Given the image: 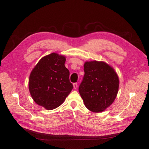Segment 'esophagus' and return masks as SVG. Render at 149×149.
Here are the masks:
<instances>
[{"label":"esophagus","instance_id":"obj_1","mask_svg":"<svg viewBox=\"0 0 149 149\" xmlns=\"http://www.w3.org/2000/svg\"><path fill=\"white\" fill-rule=\"evenodd\" d=\"M73 88H74V89H76V88H78V83H74L73 84Z\"/></svg>","mask_w":149,"mask_h":149}]
</instances>
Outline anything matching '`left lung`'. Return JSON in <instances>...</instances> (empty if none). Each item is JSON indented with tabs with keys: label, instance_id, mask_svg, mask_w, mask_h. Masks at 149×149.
Here are the masks:
<instances>
[{
	"label": "left lung",
	"instance_id": "1",
	"mask_svg": "<svg viewBox=\"0 0 149 149\" xmlns=\"http://www.w3.org/2000/svg\"><path fill=\"white\" fill-rule=\"evenodd\" d=\"M84 76L79 92L85 106L94 112H101L109 107L118 95L119 76L113 67L101 61H86Z\"/></svg>",
	"mask_w": 149,
	"mask_h": 149
}]
</instances>
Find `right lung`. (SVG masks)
I'll list each match as a JSON object with an SVG mask.
<instances>
[{
    "label": "right lung",
    "mask_w": 149,
    "mask_h": 149,
    "mask_svg": "<svg viewBox=\"0 0 149 149\" xmlns=\"http://www.w3.org/2000/svg\"><path fill=\"white\" fill-rule=\"evenodd\" d=\"M65 61V55L52 53L42 58L30 73V95L38 105L47 110L61 105L73 89Z\"/></svg>",
    "instance_id": "add662e5"
}]
</instances>
